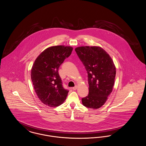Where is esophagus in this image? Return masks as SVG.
Returning a JSON list of instances; mask_svg holds the SVG:
<instances>
[{
    "instance_id": "34e87169",
    "label": "esophagus",
    "mask_w": 146,
    "mask_h": 146,
    "mask_svg": "<svg viewBox=\"0 0 146 146\" xmlns=\"http://www.w3.org/2000/svg\"><path fill=\"white\" fill-rule=\"evenodd\" d=\"M77 88H78V86H76V85L74 87H73V88H72V89L73 90H76L77 89Z\"/></svg>"
}]
</instances>
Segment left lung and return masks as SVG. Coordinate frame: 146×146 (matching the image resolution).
<instances>
[{"label":"left lung","instance_id":"obj_1","mask_svg":"<svg viewBox=\"0 0 146 146\" xmlns=\"http://www.w3.org/2000/svg\"><path fill=\"white\" fill-rule=\"evenodd\" d=\"M87 71L89 94L82 99L84 106L98 109L112 92L116 68L108 54L100 46H80L75 49Z\"/></svg>","mask_w":146,"mask_h":146}]
</instances>
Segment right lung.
<instances>
[{
  "label": "right lung",
  "mask_w": 146,
  "mask_h": 146,
  "mask_svg": "<svg viewBox=\"0 0 146 146\" xmlns=\"http://www.w3.org/2000/svg\"><path fill=\"white\" fill-rule=\"evenodd\" d=\"M73 50L70 46L58 45L44 50L38 56L31 70L35 91L42 103L50 107L62 104L69 91L63 88L58 68Z\"/></svg>",
  "instance_id": "obj_1"
}]
</instances>
